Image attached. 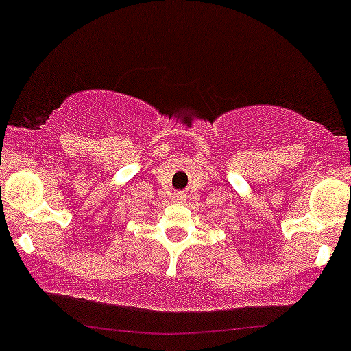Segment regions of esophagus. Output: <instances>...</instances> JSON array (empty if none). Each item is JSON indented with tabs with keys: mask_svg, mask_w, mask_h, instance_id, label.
I'll return each instance as SVG.
<instances>
[{
	"mask_svg": "<svg viewBox=\"0 0 351 351\" xmlns=\"http://www.w3.org/2000/svg\"><path fill=\"white\" fill-rule=\"evenodd\" d=\"M182 198H184V195H181V193H178V195H176V200H182Z\"/></svg>",
	"mask_w": 351,
	"mask_h": 351,
	"instance_id": "34e87169",
	"label": "esophagus"
}]
</instances>
